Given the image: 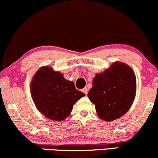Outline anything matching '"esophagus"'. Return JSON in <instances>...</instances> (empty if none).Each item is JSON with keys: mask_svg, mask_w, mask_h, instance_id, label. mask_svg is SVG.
I'll return each mask as SVG.
<instances>
[{"mask_svg": "<svg viewBox=\"0 0 158 158\" xmlns=\"http://www.w3.org/2000/svg\"><path fill=\"white\" fill-rule=\"evenodd\" d=\"M82 92L85 94V95H87V94H88V89L87 88H84L82 89Z\"/></svg>", "mask_w": 158, "mask_h": 158, "instance_id": "1", "label": "esophagus"}]
</instances>
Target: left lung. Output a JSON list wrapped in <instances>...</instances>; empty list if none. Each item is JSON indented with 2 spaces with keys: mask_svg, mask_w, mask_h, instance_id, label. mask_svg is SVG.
Segmentation results:
<instances>
[{
  "mask_svg": "<svg viewBox=\"0 0 158 158\" xmlns=\"http://www.w3.org/2000/svg\"><path fill=\"white\" fill-rule=\"evenodd\" d=\"M136 89V77L132 69L125 63L116 61L103 73L96 74L88 97L95 105L99 118L110 122L129 110Z\"/></svg>",
  "mask_w": 158,
  "mask_h": 158,
  "instance_id": "obj_1",
  "label": "left lung"
}]
</instances>
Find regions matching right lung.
I'll list each match as a JSON object with an SVG mask.
<instances>
[{
  "label": "right lung",
  "mask_w": 158,
  "mask_h": 158,
  "mask_svg": "<svg viewBox=\"0 0 158 158\" xmlns=\"http://www.w3.org/2000/svg\"><path fill=\"white\" fill-rule=\"evenodd\" d=\"M32 100L47 118L61 121L70 115L73 105L85 94L76 89L74 83L65 79L60 72L42 67L36 72L30 85Z\"/></svg>",
  "instance_id": "right-lung-1"
}]
</instances>
